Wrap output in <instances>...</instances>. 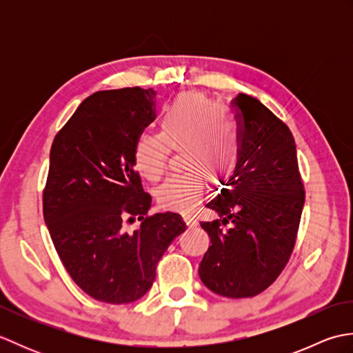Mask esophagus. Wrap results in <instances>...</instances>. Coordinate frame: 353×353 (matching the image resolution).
<instances>
[{"label":"esophagus","instance_id":"esophagus-1","mask_svg":"<svg viewBox=\"0 0 353 353\" xmlns=\"http://www.w3.org/2000/svg\"><path fill=\"white\" fill-rule=\"evenodd\" d=\"M183 221H185V224H186V226H188L190 229L194 228V226H196V224H197V219H194L192 215H188V214L183 215Z\"/></svg>","mask_w":353,"mask_h":353}]
</instances>
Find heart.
<instances>
[{
    "label": "heart",
    "instance_id": "heart-1",
    "mask_svg": "<svg viewBox=\"0 0 353 353\" xmlns=\"http://www.w3.org/2000/svg\"><path fill=\"white\" fill-rule=\"evenodd\" d=\"M170 150L181 152L185 174L168 177L156 188V200L170 211H190L199 203L205 179L226 181L235 171L239 138L230 117L201 94H183L159 123V134H141L133 145V165L147 181H157L167 168Z\"/></svg>",
    "mask_w": 353,
    "mask_h": 353
}]
</instances>
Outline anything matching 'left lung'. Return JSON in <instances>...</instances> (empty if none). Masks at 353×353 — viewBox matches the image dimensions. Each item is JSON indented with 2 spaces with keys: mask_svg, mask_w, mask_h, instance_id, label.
Segmentation results:
<instances>
[{
  "mask_svg": "<svg viewBox=\"0 0 353 353\" xmlns=\"http://www.w3.org/2000/svg\"><path fill=\"white\" fill-rule=\"evenodd\" d=\"M232 106L239 157L226 188L206 205L220 220L200 223L211 245L199 274L215 294L244 299L267 290L290 261L305 190L288 125L250 95L238 94Z\"/></svg>",
  "mask_w": 353,
  "mask_h": 353,
  "instance_id": "1",
  "label": "left lung"
}]
</instances>
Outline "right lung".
<instances>
[{"instance_id":"1","label":"right lung","mask_w":353,"mask_h":353,"mask_svg":"<svg viewBox=\"0 0 353 353\" xmlns=\"http://www.w3.org/2000/svg\"><path fill=\"white\" fill-rule=\"evenodd\" d=\"M156 92L139 86L99 91L81 101L52 141L43 220L71 279L95 301H138L156 265L186 229L174 212L148 215L133 145L156 118ZM138 219L133 232L123 220Z\"/></svg>"}]
</instances>
